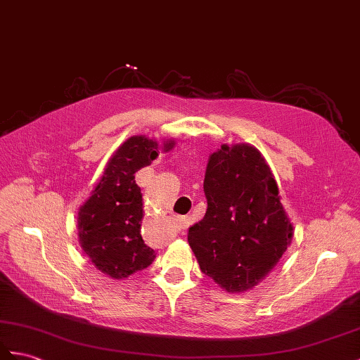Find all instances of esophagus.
<instances>
[{"mask_svg": "<svg viewBox=\"0 0 360 360\" xmlns=\"http://www.w3.org/2000/svg\"><path fill=\"white\" fill-rule=\"evenodd\" d=\"M181 221H183L181 217H174V223H175V224H180Z\"/></svg>", "mask_w": 360, "mask_h": 360, "instance_id": "obj_1", "label": "esophagus"}]
</instances>
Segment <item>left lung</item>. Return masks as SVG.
<instances>
[{
  "label": "left lung",
  "instance_id": "1",
  "mask_svg": "<svg viewBox=\"0 0 360 360\" xmlns=\"http://www.w3.org/2000/svg\"><path fill=\"white\" fill-rule=\"evenodd\" d=\"M203 188L207 209L189 227V246L201 271L226 292H248L278 264L293 236L276 180L255 146L221 145L209 157Z\"/></svg>",
  "mask_w": 360,
  "mask_h": 360
}]
</instances>
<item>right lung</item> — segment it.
Returning a JSON list of instances; mask_svg holds the SVG:
<instances>
[{"instance_id":"add662e5","label":"right lung","mask_w":360,"mask_h":360,"mask_svg":"<svg viewBox=\"0 0 360 360\" xmlns=\"http://www.w3.org/2000/svg\"><path fill=\"white\" fill-rule=\"evenodd\" d=\"M174 145V140H168L162 150L169 151ZM159 148L145 136L125 140L108 160L89 200L79 207L81 248L96 269L114 279L146 269L155 258L140 233L143 201L134 174L157 159Z\"/></svg>"}]
</instances>
